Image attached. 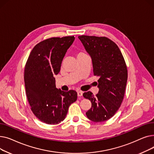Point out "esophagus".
<instances>
[{
    "mask_svg": "<svg viewBox=\"0 0 154 154\" xmlns=\"http://www.w3.org/2000/svg\"><path fill=\"white\" fill-rule=\"evenodd\" d=\"M82 95H83V92L82 91H79L77 92V95L79 97H81V96H82Z\"/></svg>",
    "mask_w": 154,
    "mask_h": 154,
    "instance_id": "esophagus-1",
    "label": "esophagus"
}]
</instances>
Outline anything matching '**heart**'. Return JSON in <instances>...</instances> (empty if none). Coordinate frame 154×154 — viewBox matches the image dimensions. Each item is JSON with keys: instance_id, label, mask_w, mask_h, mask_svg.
Wrapping results in <instances>:
<instances>
[{"instance_id": "obj_1", "label": "heart", "mask_w": 154, "mask_h": 154, "mask_svg": "<svg viewBox=\"0 0 154 154\" xmlns=\"http://www.w3.org/2000/svg\"><path fill=\"white\" fill-rule=\"evenodd\" d=\"M84 53H82V52H79V54H78V55H81V54H83Z\"/></svg>"}]
</instances>
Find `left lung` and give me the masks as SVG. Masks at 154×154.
I'll list each match as a JSON object with an SVG mask.
<instances>
[{"label": "left lung", "mask_w": 154, "mask_h": 154, "mask_svg": "<svg viewBox=\"0 0 154 154\" xmlns=\"http://www.w3.org/2000/svg\"><path fill=\"white\" fill-rule=\"evenodd\" d=\"M79 38L92 60L94 75L99 76V93L83 94L92 107L86 112L94 122L106 121L115 115L122 102L127 81V69L117 44L106 37L81 35Z\"/></svg>", "instance_id": "left-lung-1"}]
</instances>
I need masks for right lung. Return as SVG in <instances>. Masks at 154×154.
Listing matches in <instances>:
<instances>
[{"instance_id": "add662e5", "label": "right lung", "mask_w": 154, "mask_h": 154, "mask_svg": "<svg viewBox=\"0 0 154 154\" xmlns=\"http://www.w3.org/2000/svg\"><path fill=\"white\" fill-rule=\"evenodd\" d=\"M74 40V36L44 40L33 48L26 62L24 82L31 110L47 124L61 122L69 106L77 100L76 91L57 89L54 77L59 73L62 60Z\"/></svg>"}]
</instances>
